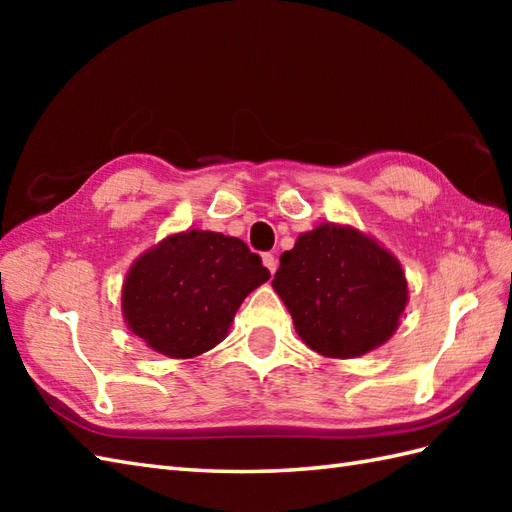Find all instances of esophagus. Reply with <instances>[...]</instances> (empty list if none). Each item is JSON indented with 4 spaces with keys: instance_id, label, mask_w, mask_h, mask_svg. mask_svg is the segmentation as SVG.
<instances>
[{
    "instance_id": "34e87169",
    "label": "esophagus",
    "mask_w": 512,
    "mask_h": 512,
    "mask_svg": "<svg viewBox=\"0 0 512 512\" xmlns=\"http://www.w3.org/2000/svg\"><path fill=\"white\" fill-rule=\"evenodd\" d=\"M262 262H264V266L270 270V275H275V270H277V257H275L273 253H264V255H262Z\"/></svg>"
}]
</instances>
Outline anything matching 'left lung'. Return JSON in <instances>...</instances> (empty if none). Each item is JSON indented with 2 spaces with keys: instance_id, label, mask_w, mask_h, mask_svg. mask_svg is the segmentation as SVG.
<instances>
[{
  "instance_id": "obj_1",
  "label": "left lung",
  "mask_w": 512,
  "mask_h": 512,
  "mask_svg": "<svg viewBox=\"0 0 512 512\" xmlns=\"http://www.w3.org/2000/svg\"><path fill=\"white\" fill-rule=\"evenodd\" d=\"M273 288L310 350L354 358L383 345L407 306V281L385 248L354 228L319 226L279 257Z\"/></svg>"
}]
</instances>
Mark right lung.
I'll use <instances>...</instances> for the list:
<instances>
[{
  "instance_id": "right-lung-1",
  "label": "right lung",
  "mask_w": 512,
  "mask_h": 512,
  "mask_svg": "<svg viewBox=\"0 0 512 512\" xmlns=\"http://www.w3.org/2000/svg\"><path fill=\"white\" fill-rule=\"evenodd\" d=\"M262 257L237 237L189 231L167 237L129 270L123 312L151 350L191 358L220 343L248 292L268 281Z\"/></svg>"
}]
</instances>
